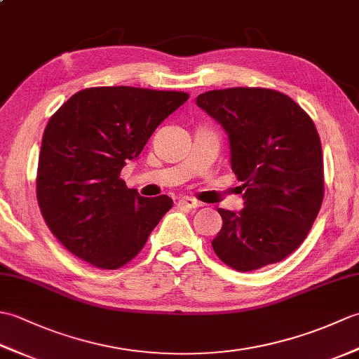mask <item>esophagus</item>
<instances>
[{"label":"esophagus","mask_w":359,"mask_h":359,"mask_svg":"<svg viewBox=\"0 0 359 359\" xmlns=\"http://www.w3.org/2000/svg\"><path fill=\"white\" fill-rule=\"evenodd\" d=\"M179 205H180L182 208H185V210H193V208L202 207V203L197 202L196 199H193V197H180Z\"/></svg>","instance_id":"obj_1"}]
</instances>
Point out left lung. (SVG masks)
<instances>
[{"label": "left lung", "instance_id": "1", "mask_svg": "<svg viewBox=\"0 0 359 359\" xmlns=\"http://www.w3.org/2000/svg\"><path fill=\"white\" fill-rule=\"evenodd\" d=\"M196 103L228 134L245 205L239 212L217 210L222 228L212 250L238 271L280 262L307 238L323 203V149L313 120L285 94L264 88L208 90Z\"/></svg>", "mask_w": 359, "mask_h": 359}]
</instances>
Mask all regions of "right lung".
<instances>
[{
  "label": "right lung",
  "instance_id": "1",
  "mask_svg": "<svg viewBox=\"0 0 359 359\" xmlns=\"http://www.w3.org/2000/svg\"><path fill=\"white\" fill-rule=\"evenodd\" d=\"M188 97L131 86L89 88L50 117L38 158L36 201L52 234L74 256L116 270L140 253L172 201L165 194L142 197L120 171Z\"/></svg>",
  "mask_w": 359,
  "mask_h": 359
}]
</instances>
